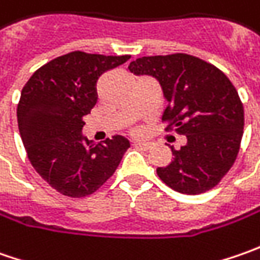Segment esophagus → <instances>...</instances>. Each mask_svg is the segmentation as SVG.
Listing matches in <instances>:
<instances>
[{"instance_id": "esophagus-1", "label": "esophagus", "mask_w": 260, "mask_h": 260, "mask_svg": "<svg viewBox=\"0 0 260 260\" xmlns=\"http://www.w3.org/2000/svg\"><path fill=\"white\" fill-rule=\"evenodd\" d=\"M136 147H139V149H143V150H149L150 147H152V145L150 143H145V142H137V143H135Z\"/></svg>"}]
</instances>
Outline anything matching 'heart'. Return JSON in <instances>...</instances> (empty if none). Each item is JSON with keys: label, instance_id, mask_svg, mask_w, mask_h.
Wrapping results in <instances>:
<instances>
[{"label": "heart", "instance_id": "1", "mask_svg": "<svg viewBox=\"0 0 260 260\" xmlns=\"http://www.w3.org/2000/svg\"><path fill=\"white\" fill-rule=\"evenodd\" d=\"M136 133H137V130H136Z\"/></svg>", "mask_w": 260, "mask_h": 260}]
</instances>
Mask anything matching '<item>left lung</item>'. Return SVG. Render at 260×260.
I'll use <instances>...</instances> for the list:
<instances>
[{
	"label": "left lung",
	"mask_w": 260,
	"mask_h": 260,
	"mask_svg": "<svg viewBox=\"0 0 260 260\" xmlns=\"http://www.w3.org/2000/svg\"><path fill=\"white\" fill-rule=\"evenodd\" d=\"M135 75L159 81L168 100L166 130L186 136L172 149L174 160L157 168L159 178L176 192L203 194L218 184L235 164L245 127V111L230 79L197 56H143L130 62Z\"/></svg>",
	"instance_id": "1"
}]
</instances>
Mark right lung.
I'll return each mask as SVG.
<instances>
[{"label": "right lung", "instance_id": "obj_1", "mask_svg": "<svg viewBox=\"0 0 260 260\" xmlns=\"http://www.w3.org/2000/svg\"><path fill=\"white\" fill-rule=\"evenodd\" d=\"M130 56L71 52L39 68L21 91L18 130L36 172L71 198L94 194L113 176L128 140L121 136L95 145L82 143V117L98 100L100 76Z\"/></svg>", "mask_w": 260, "mask_h": 260}]
</instances>
